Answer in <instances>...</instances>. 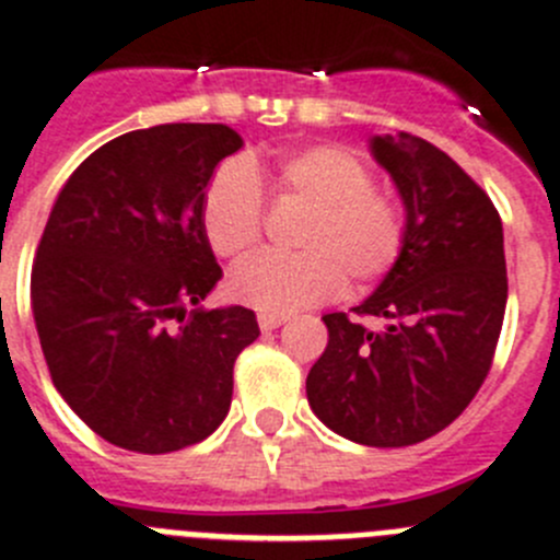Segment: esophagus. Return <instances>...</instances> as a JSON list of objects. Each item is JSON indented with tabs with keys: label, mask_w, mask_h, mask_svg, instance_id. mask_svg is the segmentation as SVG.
Listing matches in <instances>:
<instances>
[{
	"label": "esophagus",
	"mask_w": 560,
	"mask_h": 560,
	"mask_svg": "<svg viewBox=\"0 0 560 560\" xmlns=\"http://www.w3.org/2000/svg\"><path fill=\"white\" fill-rule=\"evenodd\" d=\"M258 325L260 330L269 332V330H277L280 325H285V316H275V314H260L258 316Z\"/></svg>",
	"instance_id": "obj_1"
}]
</instances>
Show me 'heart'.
Returning a JSON list of instances; mask_svg holds the SVG:
<instances>
[{"mask_svg": "<svg viewBox=\"0 0 560 560\" xmlns=\"http://www.w3.org/2000/svg\"><path fill=\"white\" fill-rule=\"evenodd\" d=\"M264 179L277 197L307 205L294 233L300 253L241 264L228 283L235 302L260 314H296L336 296L347 277L369 285L397 266L408 233L402 205L374 188L372 168L341 147H307L271 174L258 161L219 168L202 197V233L219 258H244L260 241Z\"/></svg>", "mask_w": 560, "mask_h": 560, "instance_id": "obj_1", "label": "heart"}]
</instances>
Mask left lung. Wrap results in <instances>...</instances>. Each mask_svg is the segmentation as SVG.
<instances>
[{
	"label": "left lung",
	"instance_id": "left-lung-1",
	"mask_svg": "<svg viewBox=\"0 0 560 560\" xmlns=\"http://www.w3.org/2000/svg\"><path fill=\"white\" fill-rule=\"evenodd\" d=\"M405 205V249L358 316H322L327 347L305 381L316 417L366 447H408L464 413L491 369L508 302L502 222L489 194L424 138L374 136Z\"/></svg>",
	"mask_w": 560,
	"mask_h": 560
}]
</instances>
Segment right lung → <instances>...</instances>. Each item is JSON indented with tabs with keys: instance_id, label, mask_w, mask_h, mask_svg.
Wrapping results in <instances>:
<instances>
[{
	"instance_id": "obj_1",
	"label": "right lung",
	"mask_w": 560,
	"mask_h": 560,
	"mask_svg": "<svg viewBox=\"0 0 560 560\" xmlns=\"http://www.w3.org/2000/svg\"><path fill=\"white\" fill-rule=\"evenodd\" d=\"M241 147L228 125L132 130L55 199L30 283L40 350L60 397L116 447L174 453L228 417L233 363L260 330L249 307H199L222 280L202 197Z\"/></svg>"
}]
</instances>
